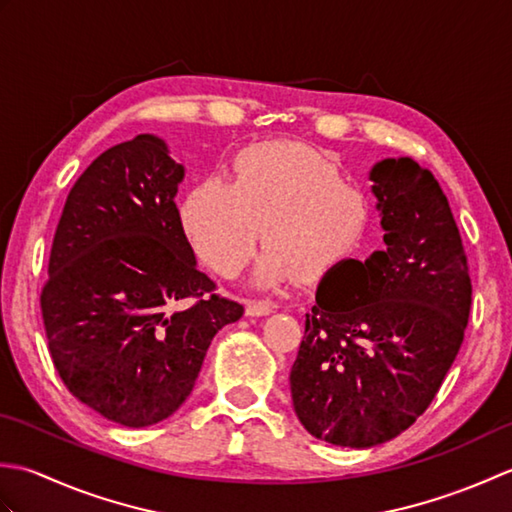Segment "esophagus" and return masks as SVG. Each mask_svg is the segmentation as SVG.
Segmentation results:
<instances>
[{
  "instance_id": "1",
  "label": "esophagus",
  "mask_w": 512,
  "mask_h": 512,
  "mask_svg": "<svg viewBox=\"0 0 512 512\" xmlns=\"http://www.w3.org/2000/svg\"><path fill=\"white\" fill-rule=\"evenodd\" d=\"M275 310L273 303L268 301H246V314L248 317H266Z\"/></svg>"
}]
</instances>
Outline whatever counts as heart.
I'll return each instance as SVG.
<instances>
[{
    "label": "heart",
    "instance_id": "1",
    "mask_svg": "<svg viewBox=\"0 0 512 512\" xmlns=\"http://www.w3.org/2000/svg\"><path fill=\"white\" fill-rule=\"evenodd\" d=\"M180 224L195 255L222 277L246 266L264 226L268 248L253 281L275 288L341 268L367 231L369 204L319 151L259 143L239 151L231 182L209 176L184 195Z\"/></svg>",
    "mask_w": 512,
    "mask_h": 512
}]
</instances>
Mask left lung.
Masks as SVG:
<instances>
[{"label": "left lung", "instance_id": "left-lung-1", "mask_svg": "<svg viewBox=\"0 0 512 512\" xmlns=\"http://www.w3.org/2000/svg\"><path fill=\"white\" fill-rule=\"evenodd\" d=\"M369 180L385 248L323 277L290 369L303 429L347 449L376 447L416 422L458 356L471 310L462 237L431 171L398 156L376 162ZM343 287L347 302L327 292Z\"/></svg>", "mask_w": 512, "mask_h": 512}]
</instances>
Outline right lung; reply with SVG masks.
Masks as SVG:
<instances>
[{
    "label": "right lung",
    "mask_w": 512,
    "mask_h": 512,
    "mask_svg": "<svg viewBox=\"0 0 512 512\" xmlns=\"http://www.w3.org/2000/svg\"><path fill=\"white\" fill-rule=\"evenodd\" d=\"M184 167L154 134L96 158L54 233L41 292L52 363L103 418L143 429L189 398L213 336L244 308L217 295L182 231Z\"/></svg>",
    "instance_id": "1"
}]
</instances>
